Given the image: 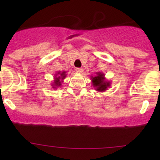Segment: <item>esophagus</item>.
<instances>
[{
	"label": "esophagus",
	"mask_w": 160,
	"mask_h": 160,
	"mask_svg": "<svg viewBox=\"0 0 160 160\" xmlns=\"http://www.w3.org/2000/svg\"><path fill=\"white\" fill-rule=\"evenodd\" d=\"M76 71H77V72H78V73H82V72H83V68H77L76 69Z\"/></svg>",
	"instance_id": "34e87169"
}]
</instances>
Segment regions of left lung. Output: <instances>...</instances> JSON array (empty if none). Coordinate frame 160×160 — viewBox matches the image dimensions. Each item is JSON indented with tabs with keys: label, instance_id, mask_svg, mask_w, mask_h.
Segmentation results:
<instances>
[{
	"label": "left lung",
	"instance_id": "left-lung-1",
	"mask_svg": "<svg viewBox=\"0 0 160 160\" xmlns=\"http://www.w3.org/2000/svg\"><path fill=\"white\" fill-rule=\"evenodd\" d=\"M95 76H90L92 84L98 92H104L111 87V82L105 79V75L102 72H97Z\"/></svg>",
	"mask_w": 160,
	"mask_h": 160
}]
</instances>
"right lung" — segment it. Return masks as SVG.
I'll return each instance as SVG.
<instances>
[{"mask_svg":"<svg viewBox=\"0 0 160 160\" xmlns=\"http://www.w3.org/2000/svg\"><path fill=\"white\" fill-rule=\"evenodd\" d=\"M67 72L66 71H59L55 74L54 80H53V83H52V88L56 89L57 88H59L62 85V83L63 82V80L67 77Z\"/></svg>","mask_w":160,"mask_h":160,"instance_id":"obj_1","label":"right lung"}]
</instances>
